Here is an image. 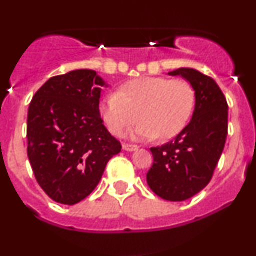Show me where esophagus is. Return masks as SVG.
<instances>
[{
	"instance_id": "esophagus-1",
	"label": "esophagus",
	"mask_w": 256,
	"mask_h": 256,
	"mask_svg": "<svg viewBox=\"0 0 256 256\" xmlns=\"http://www.w3.org/2000/svg\"><path fill=\"white\" fill-rule=\"evenodd\" d=\"M122 149L126 152H134L136 150V149H138V146L134 144H122Z\"/></svg>"
}]
</instances>
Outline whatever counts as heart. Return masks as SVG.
<instances>
[{"label":"heart","mask_w":256,"mask_h":256,"mask_svg":"<svg viewBox=\"0 0 256 256\" xmlns=\"http://www.w3.org/2000/svg\"><path fill=\"white\" fill-rule=\"evenodd\" d=\"M195 90L184 79L142 77L126 82L118 91L108 92L100 102V116L112 134L124 136L140 118L132 132L137 140L178 134L192 116ZM138 116H137L136 114Z\"/></svg>","instance_id":"b5f03b06"}]
</instances>
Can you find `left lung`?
<instances>
[{
  "label": "left lung",
  "mask_w": 256,
  "mask_h": 256,
  "mask_svg": "<svg viewBox=\"0 0 256 256\" xmlns=\"http://www.w3.org/2000/svg\"><path fill=\"white\" fill-rule=\"evenodd\" d=\"M168 74L192 85L195 108L189 124L172 140L150 148L154 162L146 183L161 198L184 201L212 179L228 134V102L214 79L198 70L182 67Z\"/></svg>",
  "instance_id": "left-lung-1"
}]
</instances>
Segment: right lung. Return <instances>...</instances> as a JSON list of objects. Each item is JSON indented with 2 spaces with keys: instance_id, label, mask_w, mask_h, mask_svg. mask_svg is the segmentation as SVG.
<instances>
[{
  "instance_id": "right-lung-1",
  "label": "right lung",
  "mask_w": 256,
  "mask_h": 256,
  "mask_svg": "<svg viewBox=\"0 0 256 256\" xmlns=\"http://www.w3.org/2000/svg\"><path fill=\"white\" fill-rule=\"evenodd\" d=\"M104 80L92 70L52 77L28 112V156L36 180L55 202L74 204L92 192L122 144L98 112Z\"/></svg>"
}]
</instances>
